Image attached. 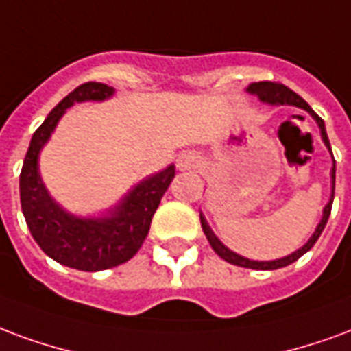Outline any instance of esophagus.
Segmentation results:
<instances>
[{
    "label": "esophagus",
    "instance_id": "1",
    "mask_svg": "<svg viewBox=\"0 0 351 351\" xmlns=\"http://www.w3.org/2000/svg\"><path fill=\"white\" fill-rule=\"evenodd\" d=\"M200 165V157L194 151H185L178 157V170L185 172V170H194L196 166Z\"/></svg>",
    "mask_w": 351,
    "mask_h": 351
}]
</instances>
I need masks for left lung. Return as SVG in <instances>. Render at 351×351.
I'll list each match as a JSON object with an SVG mask.
<instances>
[{
	"instance_id": "obj_1",
	"label": "left lung",
	"mask_w": 351,
	"mask_h": 351,
	"mask_svg": "<svg viewBox=\"0 0 351 351\" xmlns=\"http://www.w3.org/2000/svg\"><path fill=\"white\" fill-rule=\"evenodd\" d=\"M247 93L250 95H256L258 99L265 104H271V106H284V104H288V106H295V108H301L308 112L312 116V119L316 121V125L319 127V134H322V140H324V144H326L327 151L331 153V157H333V151H331V144H329V138H327L326 132V123L324 119L314 112V110L306 104L298 93H293L290 88H286L282 84H277V82H252L249 88H247ZM335 157H333V168H331V198L327 202V206L324 207V215H322V221L318 222V226L314 230V234L311 235V239L298 249L295 252H291L288 256L284 258H277V260H262V262H258V260H249V258L241 256V254H237L234 250H230L224 243L213 234V230L209 228V224H207L206 217L200 213V222H202V230H204V234H206L207 241L209 245L213 247V250L222 258V260H226V262L234 263V265H239V267H249V269H280V267H286V265H290L295 260L303 256L305 252L314 247V243L318 241V237L322 235L324 228H326L327 219H329V215H331V206H333V198H335Z\"/></svg>"
}]
</instances>
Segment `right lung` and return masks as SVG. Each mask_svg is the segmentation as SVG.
I'll return each instance as SVG.
<instances>
[{
	"mask_svg": "<svg viewBox=\"0 0 351 351\" xmlns=\"http://www.w3.org/2000/svg\"><path fill=\"white\" fill-rule=\"evenodd\" d=\"M114 91L101 82H88L71 91L33 132L20 173V204L33 239L46 256L78 271H102L129 262L142 247L160 198L176 176V166H166L142 179L99 217H78L50 196L40 179V149L74 102L106 101Z\"/></svg>",
	"mask_w": 351,
	"mask_h": 351,
	"instance_id": "add662e5",
	"label": "right lung"
}]
</instances>
